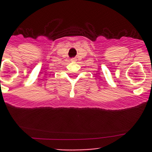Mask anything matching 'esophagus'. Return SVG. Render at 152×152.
I'll return each instance as SVG.
<instances>
[{
	"label": "esophagus",
	"instance_id": "1",
	"mask_svg": "<svg viewBox=\"0 0 152 152\" xmlns=\"http://www.w3.org/2000/svg\"><path fill=\"white\" fill-rule=\"evenodd\" d=\"M70 61H71V62H76V58H72V59H70Z\"/></svg>",
	"mask_w": 152,
	"mask_h": 152
}]
</instances>
